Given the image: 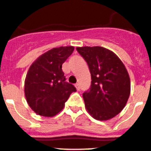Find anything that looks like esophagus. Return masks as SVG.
<instances>
[{
    "label": "esophagus",
    "mask_w": 151,
    "mask_h": 151,
    "mask_svg": "<svg viewBox=\"0 0 151 151\" xmlns=\"http://www.w3.org/2000/svg\"><path fill=\"white\" fill-rule=\"evenodd\" d=\"M75 87H76L77 90H80V86H79V84H78V83H77V84H75Z\"/></svg>",
    "instance_id": "1"
}]
</instances>
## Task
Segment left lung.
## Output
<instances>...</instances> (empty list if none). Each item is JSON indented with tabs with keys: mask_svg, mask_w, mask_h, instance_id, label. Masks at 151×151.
<instances>
[{
	"mask_svg": "<svg viewBox=\"0 0 151 151\" xmlns=\"http://www.w3.org/2000/svg\"><path fill=\"white\" fill-rule=\"evenodd\" d=\"M91 74L90 90L83 93L85 107L95 119L106 121L125 107L130 93L127 69L120 58L101 47H77Z\"/></svg>",
	"mask_w": 151,
	"mask_h": 151,
	"instance_id": "obj_1",
	"label": "left lung"
}]
</instances>
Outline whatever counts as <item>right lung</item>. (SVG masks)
I'll return each instance as SVG.
<instances>
[{"label":"right lung","mask_w":151,"mask_h":151,"mask_svg":"<svg viewBox=\"0 0 151 151\" xmlns=\"http://www.w3.org/2000/svg\"><path fill=\"white\" fill-rule=\"evenodd\" d=\"M74 47L53 48L38 57L30 66L24 82L29 106L35 113L52 117L62 110L65 102L76 89L66 81L62 64Z\"/></svg>","instance_id":"add662e5"}]
</instances>
